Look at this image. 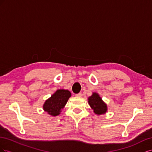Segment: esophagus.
Listing matches in <instances>:
<instances>
[{"label": "esophagus", "mask_w": 152, "mask_h": 152, "mask_svg": "<svg viewBox=\"0 0 152 152\" xmlns=\"http://www.w3.org/2000/svg\"><path fill=\"white\" fill-rule=\"evenodd\" d=\"M82 95V94L81 93H77V94H75V96H77V97H81Z\"/></svg>", "instance_id": "1"}]
</instances>
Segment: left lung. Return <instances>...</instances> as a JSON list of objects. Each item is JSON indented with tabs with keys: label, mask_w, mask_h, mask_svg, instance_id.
Returning <instances> with one entry per match:
<instances>
[{
	"label": "left lung",
	"mask_w": 152,
	"mask_h": 152,
	"mask_svg": "<svg viewBox=\"0 0 152 152\" xmlns=\"http://www.w3.org/2000/svg\"><path fill=\"white\" fill-rule=\"evenodd\" d=\"M88 102L96 114L101 115L107 112V104L103 102L102 99L97 93H93V95L90 96L88 98Z\"/></svg>",
	"instance_id": "left-lung-1"
}]
</instances>
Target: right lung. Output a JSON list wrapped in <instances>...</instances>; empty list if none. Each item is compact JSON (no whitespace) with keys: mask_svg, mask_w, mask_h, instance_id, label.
I'll list each match as a JSON object with an SVG mask.
<instances>
[{"mask_svg":"<svg viewBox=\"0 0 152 152\" xmlns=\"http://www.w3.org/2000/svg\"><path fill=\"white\" fill-rule=\"evenodd\" d=\"M70 96V92L68 90H58L51 97L45 101L43 108L50 115L57 116L60 113Z\"/></svg>","mask_w":152,"mask_h":152,"instance_id":"add662e5","label":"right lung"}]
</instances>
